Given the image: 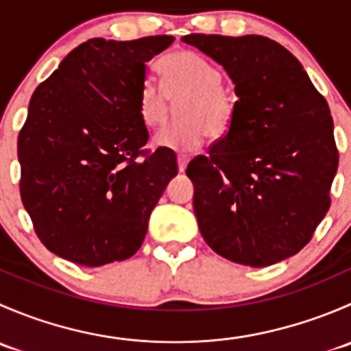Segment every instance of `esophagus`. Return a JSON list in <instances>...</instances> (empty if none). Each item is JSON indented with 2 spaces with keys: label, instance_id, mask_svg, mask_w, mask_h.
<instances>
[{
  "label": "esophagus",
  "instance_id": "esophagus-1",
  "mask_svg": "<svg viewBox=\"0 0 351 351\" xmlns=\"http://www.w3.org/2000/svg\"><path fill=\"white\" fill-rule=\"evenodd\" d=\"M189 156L186 154H178V169L180 173H183L186 169V165H189Z\"/></svg>",
  "mask_w": 351,
  "mask_h": 351
}]
</instances>
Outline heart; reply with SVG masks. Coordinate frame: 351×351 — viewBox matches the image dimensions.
Listing matches in <instances>:
<instances>
[{
	"label": "heart",
	"mask_w": 351,
	"mask_h": 351,
	"mask_svg": "<svg viewBox=\"0 0 351 351\" xmlns=\"http://www.w3.org/2000/svg\"><path fill=\"white\" fill-rule=\"evenodd\" d=\"M162 86L144 80L137 91V113L146 127H158L168 117V97L189 93L180 105L182 120L156 134V144L166 149L195 151L207 134L221 139L231 130L236 113L232 95L222 86V73L212 62L192 51H176L159 61Z\"/></svg>",
	"instance_id": "b5f03b06"
}]
</instances>
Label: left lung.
Listing matches in <instances>:
<instances>
[{"mask_svg": "<svg viewBox=\"0 0 351 351\" xmlns=\"http://www.w3.org/2000/svg\"><path fill=\"white\" fill-rule=\"evenodd\" d=\"M234 83L231 130L189 162L205 243L246 267L299 253L326 215L338 169L332 119L302 64L261 35L182 37Z\"/></svg>", "mask_w": 351, "mask_h": 351, "instance_id": "1", "label": "left lung"}]
</instances>
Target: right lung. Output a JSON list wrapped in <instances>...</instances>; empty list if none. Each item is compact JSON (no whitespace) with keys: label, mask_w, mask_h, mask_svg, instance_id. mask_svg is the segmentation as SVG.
Wrapping results in <instances>:
<instances>
[{"label":"right lung","mask_w":351,"mask_h":351,"mask_svg":"<svg viewBox=\"0 0 351 351\" xmlns=\"http://www.w3.org/2000/svg\"><path fill=\"white\" fill-rule=\"evenodd\" d=\"M171 35L90 38L37 86L19 136L20 195L38 239L84 267L137 253L151 212L178 173L166 147L147 153L137 113L146 62Z\"/></svg>","instance_id":"add662e5"}]
</instances>
